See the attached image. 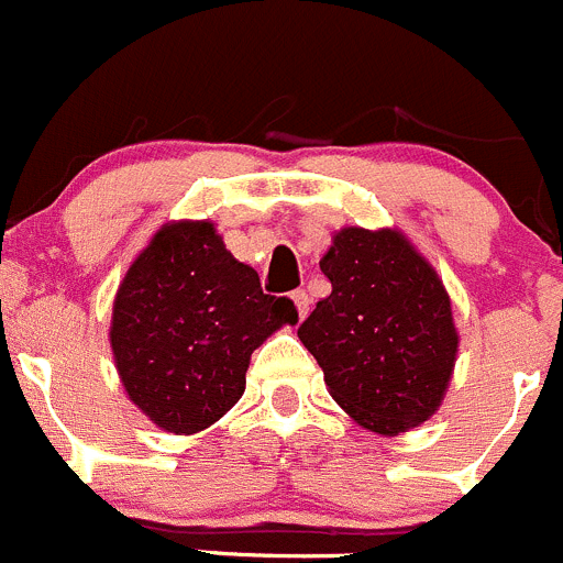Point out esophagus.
Segmentation results:
<instances>
[{
	"label": "esophagus",
	"mask_w": 563,
	"mask_h": 563,
	"mask_svg": "<svg viewBox=\"0 0 563 563\" xmlns=\"http://www.w3.org/2000/svg\"><path fill=\"white\" fill-rule=\"evenodd\" d=\"M289 298L295 300V306H298V317H300V320H303V317L309 314V295H306V289H295V292L289 295Z\"/></svg>",
	"instance_id": "1"
}]
</instances>
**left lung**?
I'll return each instance as SVG.
<instances>
[{"instance_id":"1","label":"left lung","mask_w":563,"mask_h":563,"mask_svg":"<svg viewBox=\"0 0 563 563\" xmlns=\"http://www.w3.org/2000/svg\"><path fill=\"white\" fill-rule=\"evenodd\" d=\"M331 295L298 328L331 397L377 435H399L443 402L457 328L435 268L397 230L344 227L320 260Z\"/></svg>"}]
</instances>
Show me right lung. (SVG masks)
<instances>
[{
  "label": "right lung",
  "instance_id": "obj_1",
  "mask_svg": "<svg viewBox=\"0 0 563 563\" xmlns=\"http://www.w3.org/2000/svg\"><path fill=\"white\" fill-rule=\"evenodd\" d=\"M284 322H298L292 300L265 295L210 221H172L128 268L109 339L131 402L194 435L243 397L252 353Z\"/></svg>",
  "mask_w": 563,
  "mask_h": 563
}]
</instances>
